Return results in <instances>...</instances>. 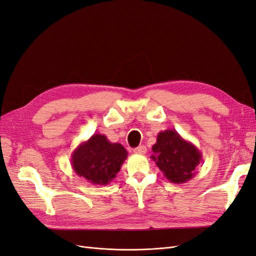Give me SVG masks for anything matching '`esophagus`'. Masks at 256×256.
Listing matches in <instances>:
<instances>
[{
  "label": "esophagus",
  "instance_id": "1",
  "mask_svg": "<svg viewBox=\"0 0 256 256\" xmlns=\"http://www.w3.org/2000/svg\"><path fill=\"white\" fill-rule=\"evenodd\" d=\"M134 152L136 154H145L146 152H147V148H146V146L141 145V146L136 147V148H134Z\"/></svg>",
  "mask_w": 256,
  "mask_h": 256
}]
</instances>
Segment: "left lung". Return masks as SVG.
Wrapping results in <instances>:
<instances>
[{
    "label": "left lung",
    "instance_id": "1",
    "mask_svg": "<svg viewBox=\"0 0 256 256\" xmlns=\"http://www.w3.org/2000/svg\"><path fill=\"white\" fill-rule=\"evenodd\" d=\"M150 158L174 184H184L192 180L202 162V152L196 145L184 138L175 129H166L157 136Z\"/></svg>",
    "mask_w": 256,
    "mask_h": 256
}]
</instances>
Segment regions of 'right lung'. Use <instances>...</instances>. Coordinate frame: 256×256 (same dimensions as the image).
Listing matches in <instances>:
<instances>
[{
	"label": "right lung",
	"instance_id": "1",
	"mask_svg": "<svg viewBox=\"0 0 256 256\" xmlns=\"http://www.w3.org/2000/svg\"><path fill=\"white\" fill-rule=\"evenodd\" d=\"M127 150L120 143H111L104 134H92L72 154L76 174L94 184H110L127 159Z\"/></svg>",
	"mask_w": 256,
	"mask_h": 256
}]
</instances>
